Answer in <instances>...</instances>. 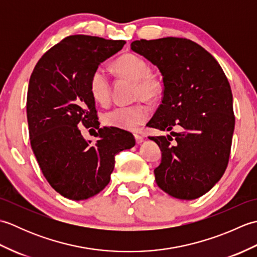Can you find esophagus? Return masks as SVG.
Segmentation results:
<instances>
[{
    "label": "esophagus",
    "instance_id": "obj_1",
    "mask_svg": "<svg viewBox=\"0 0 257 257\" xmlns=\"http://www.w3.org/2000/svg\"><path fill=\"white\" fill-rule=\"evenodd\" d=\"M135 139H136V143H137L138 145L144 143V137H141L140 135H135Z\"/></svg>",
    "mask_w": 257,
    "mask_h": 257
}]
</instances>
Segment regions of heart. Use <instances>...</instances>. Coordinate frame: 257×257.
<instances>
[{
  "label": "heart",
  "mask_w": 257,
  "mask_h": 257,
  "mask_svg": "<svg viewBox=\"0 0 257 257\" xmlns=\"http://www.w3.org/2000/svg\"><path fill=\"white\" fill-rule=\"evenodd\" d=\"M114 67L122 76L135 80V98L154 101L160 97L163 86L160 78L149 73V67L143 58L135 54L119 57ZM89 92L94 100L106 105L110 99V78L107 69L98 66L89 79ZM150 107L144 101L129 106H118L106 111L102 122L109 127L124 130H137L150 118Z\"/></svg>",
  "instance_id": "heart-1"
}]
</instances>
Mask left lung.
Here are the masks:
<instances>
[{"mask_svg":"<svg viewBox=\"0 0 257 257\" xmlns=\"http://www.w3.org/2000/svg\"><path fill=\"white\" fill-rule=\"evenodd\" d=\"M130 46L157 66L163 79L162 102L148 122L170 132L149 137L162 151L156 182L176 199H198L227 167L235 124L228 80L216 59L187 38L140 40Z\"/></svg>","mask_w":257,"mask_h":257,"instance_id":"1","label":"left lung"}]
</instances>
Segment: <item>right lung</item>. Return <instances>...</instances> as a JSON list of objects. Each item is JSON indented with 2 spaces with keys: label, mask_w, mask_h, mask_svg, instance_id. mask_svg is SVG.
I'll list each match as a JSON object with an SVG mask.
<instances>
[{
  "label": "right lung",
  "mask_w": 257,
  "mask_h": 257,
  "mask_svg": "<svg viewBox=\"0 0 257 257\" xmlns=\"http://www.w3.org/2000/svg\"><path fill=\"white\" fill-rule=\"evenodd\" d=\"M124 43L68 36L41 57L31 75L26 112L32 150L48 183L69 200H87L105 189L114 157L136 145L133 134L99 128L89 92L92 72ZM81 124L98 129L96 145L82 138Z\"/></svg>",
  "instance_id": "1"
}]
</instances>
